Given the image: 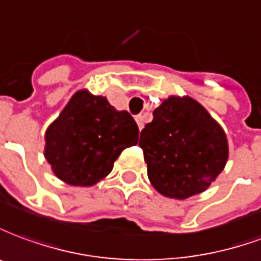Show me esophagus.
I'll use <instances>...</instances> for the list:
<instances>
[{
  "label": "esophagus",
  "mask_w": 261,
  "mask_h": 261,
  "mask_svg": "<svg viewBox=\"0 0 261 261\" xmlns=\"http://www.w3.org/2000/svg\"><path fill=\"white\" fill-rule=\"evenodd\" d=\"M135 119H136V123H138V126H139V129H140V130H142V129H143V126H145L143 115H136V116H135Z\"/></svg>",
  "instance_id": "esophagus-1"
}]
</instances>
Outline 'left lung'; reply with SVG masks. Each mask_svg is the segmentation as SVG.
<instances>
[{"label": "left lung", "mask_w": 261, "mask_h": 261, "mask_svg": "<svg viewBox=\"0 0 261 261\" xmlns=\"http://www.w3.org/2000/svg\"><path fill=\"white\" fill-rule=\"evenodd\" d=\"M139 146L151 186L177 199L205 191L229 156L221 125L191 97L164 99L142 130Z\"/></svg>", "instance_id": "1"}]
</instances>
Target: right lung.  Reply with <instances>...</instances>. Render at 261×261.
<instances>
[{
  "mask_svg": "<svg viewBox=\"0 0 261 261\" xmlns=\"http://www.w3.org/2000/svg\"><path fill=\"white\" fill-rule=\"evenodd\" d=\"M139 129L126 111L105 97L77 91L45 135V157L70 186L88 187L110 174L123 149L138 143Z\"/></svg>",
  "mask_w": 261,
  "mask_h": 261,
  "instance_id": "add662e5",
  "label": "right lung"
}]
</instances>
